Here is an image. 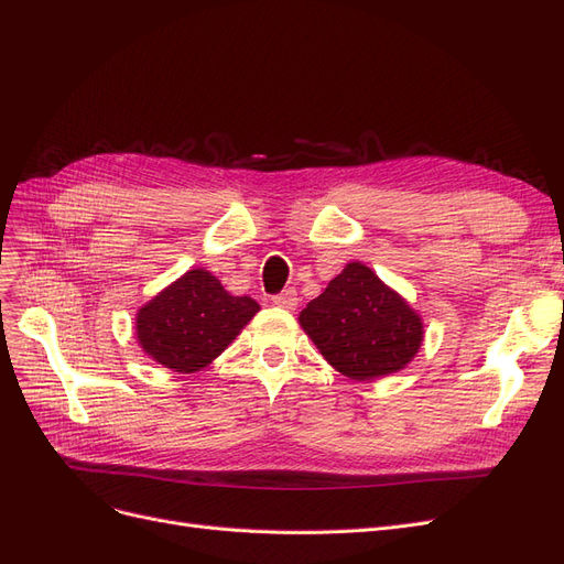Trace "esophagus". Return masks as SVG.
<instances>
[{"instance_id":"esophagus-1","label":"esophagus","mask_w":564,"mask_h":564,"mask_svg":"<svg viewBox=\"0 0 564 564\" xmlns=\"http://www.w3.org/2000/svg\"><path fill=\"white\" fill-rule=\"evenodd\" d=\"M272 303L275 305H280V308H286V311H294L296 305H299V294H296V289H284V292H280V294H275L272 296Z\"/></svg>"}]
</instances>
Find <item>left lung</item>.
Instances as JSON below:
<instances>
[{
	"instance_id": "obj_1",
	"label": "left lung",
	"mask_w": 564,
	"mask_h": 564,
	"mask_svg": "<svg viewBox=\"0 0 564 564\" xmlns=\"http://www.w3.org/2000/svg\"><path fill=\"white\" fill-rule=\"evenodd\" d=\"M299 322L324 360L355 381L402 369L423 340L421 317L362 263H348Z\"/></svg>"
}]
</instances>
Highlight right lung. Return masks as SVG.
<instances>
[{"label":"right lung","mask_w":564,"mask_h":564,"mask_svg":"<svg viewBox=\"0 0 564 564\" xmlns=\"http://www.w3.org/2000/svg\"><path fill=\"white\" fill-rule=\"evenodd\" d=\"M259 313L249 296H230L207 270H191L135 317L141 348L174 371H199Z\"/></svg>","instance_id":"1"}]
</instances>
